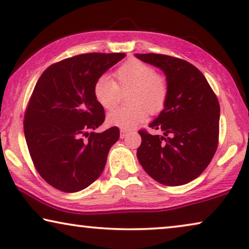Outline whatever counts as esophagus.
I'll return each instance as SVG.
<instances>
[{
    "label": "esophagus",
    "mask_w": 249,
    "mask_h": 249,
    "mask_svg": "<svg viewBox=\"0 0 249 249\" xmlns=\"http://www.w3.org/2000/svg\"><path fill=\"white\" fill-rule=\"evenodd\" d=\"M129 135V131H127V130H120V138H125L127 137V136Z\"/></svg>",
    "instance_id": "obj_1"
}]
</instances>
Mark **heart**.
<instances>
[{
  "label": "heart",
  "mask_w": 249,
  "mask_h": 249,
  "mask_svg": "<svg viewBox=\"0 0 249 249\" xmlns=\"http://www.w3.org/2000/svg\"><path fill=\"white\" fill-rule=\"evenodd\" d=\"M115 83L102 76L94 85V97L105 110L115 107L121 91H128L129 107L117 108L107 117V124L121 130H131L146 120V110L158 113L164 107L169 88L165 78L139 60H129L115 70Z\"/></svg>",
  "instance_id": "obj_1"
}]
</instances>
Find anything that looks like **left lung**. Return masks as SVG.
I'll return each instance as SVG.
<instances>
[{
  "label": "left lung",
  "mask_w": 249,
  "mask_h": 249,
  "mask_svg": "<svg viewBox=\"0 0 249 249\" xmlns=\"http://www.w3.org/2000/svg\"><path fill=\"white\" fill-rule=\"evenodd\" d=\"M135 56L162 70L169 88L163 110L148 124L162 135L139 131L138 161L162 185H185L196 179L215 154L219 101L204 74L187 61L154 53Z\"/></svg>",
  "instance_id": "1"
}]
</instances>
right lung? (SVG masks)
<instances>
[{"instance_id":"1","label":"right lung","mask_w":249,"mask_h":249,"mask_svg":"<svg viewBox=\"0 0 249 249\" xmlns=\"http://www.w3.org/2000/svg\"><path fill=\"white\" fill-rule=\"evenodd\" d=\"M124 56L80 54L52 64L37 81L23 130L37 171L54 188L80 192L103 172L120 132L115 127L94 132L105 119L104 108L94 97V85Z\"/></svg>"}]
</instances>
